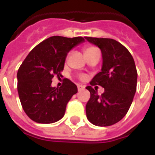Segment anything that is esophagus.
<instances>
[{
	"instance_id": "esophagus-1",
	"label": "esophagus",
	"mask_w": 155,
	"mask_h": 155,
	"mask_svg": "<svg viewBox=\"0 0 155 155\" xmlns=\"http://www.w3.org/2000/svg\"><path fill=\"white\" fill-rule=\"evenodd\" d=\"M78 91H84V85H82V84H78Z\"/></svg>"
}]
</instances>
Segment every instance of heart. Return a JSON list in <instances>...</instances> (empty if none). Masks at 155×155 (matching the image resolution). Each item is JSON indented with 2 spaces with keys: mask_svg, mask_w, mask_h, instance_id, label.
I'll return each instance as SVG.
<instances>
[{
  "mask_svg": "<svg viewBox=\"0 0 155 155\" xmlns=\"http://www.w3.org/2000/svg\"><path fill=\"white\" fill-rule=\"evenodd\" d=\"M98 50L97 48L94 47V46H88V47L85 48L84 50V54H87V53H90V52H92V51H96ZM82 78H84V76H82Z\"/></svg>",
  "mask_w": 155,
  "mask_h": 155,
  "instance_id": "1",
  "label": "heart"
}]
</instances>
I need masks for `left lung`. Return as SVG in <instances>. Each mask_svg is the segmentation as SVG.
<instances>
[{
  "label": "left lung",
  "instance_id": "obj_1",
  "mask_svg": "<svg viewBox=\"0 0 155 155\" xmlns=\"http://www.w3.org/2000/svg\"><path fill=\"white\" fill-rule=\"evenodd\" d=\"M101 49L103 58L101 71L95 74L91 85L104 89L101 95L91 86L86 89L91 98L85 111L88 120L97 126H110L125 116L136 92L137 71L130 51L115 40L84 37Z\"/></svg>",
  "mask_w": 155,
  "mask_h": 155
}]
</instances>
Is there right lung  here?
Here are the masks:
<instances>
[{
  "label": "right lung",
  "instance_id": "add662e5",
  "mask_svg": "<svg viewBox=\"0 0 155 155\" xmlns=\"http://www.w3.org/2000/svg\"><path fill=\"white\" fill-rule=\"evenodd\" d=\"M84 41L81 36H51L37 45L22 62L17 72V91L22 108L31 120L51 124L63 118L77 86L64 79L62 86L52 87L51 81L54 75H61L69 51Z\"/></svg>",
  "mask_w": 155,
  "mask_h": 155
}]
</instances>
